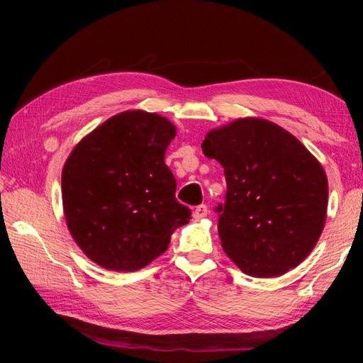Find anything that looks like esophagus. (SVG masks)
Segmentation results:
<instances>
[{
    "instance_id": "esophagus-1",
    "label": "esophagus",
    "mask_w": 363,
    "mask_h": 363,
    "mask_svg": "<svg viewBox=\"0 0 363 363\" xmlns=\"http://www.w3.org/2000/svg\"><path fill=\"white\" fill-rule=\"evenodd\" d=\"M208 214V206L206 205H199L194 210V218L195 219H201V218H205Z\"/></svg>"
}]
</instances>
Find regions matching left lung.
<instances>
[{
    "mask_svg": "<svg viewBox=\"0 0 363 363\" xmlns=\"http://www.w3.org/2000/svg\"><path fill=\"white\" fill-rule=\"evenodd\" d=\"M201 149L224 168L225 200L214 211L225 255L251 277H277L303 262L328 203L327 176L309 150L257 118L210 131Z\"/></svg>",
    "mask_w": 363,
    "mask_h": 363,
    "instance_id": "left-lung-1",
    "label": "left lung"
}]
</instances>
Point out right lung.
<instances>
[{
    "label": "right lung",
    "mask_w": 363,
    "mask_h": 363,
    "mask_svg": "<svg viewBox=\"0 0 363 363\" xmlns=\"http://www.w3.org/2000/svg\"><path fill=\"white\" fill-rule=\"evenodd\" d=\"M174 136L167 118L134 110L108 118L73 149L62 171L64 213L91 261L123 272L143 269L192 218L176 200L164 163Z\"/></svg>",
    "instance_id": "add662e5"
}]
</instances>
